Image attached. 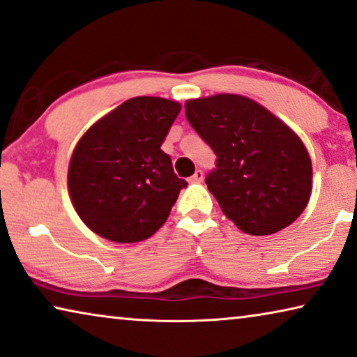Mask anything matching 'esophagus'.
<instances>
[{
    "mask_svg": "<svg viewBox=\"0 0 357 357\" xmlns=\"http://www.w3.org/2000/svg\"><path fill=\"white\" fill-rule=\"evenodd\" d=\"M190 183H202L203 181V172L202 169H197V172L194 173V176H190Z\"/></svg>",
    "mask_w": 357,
    "mask_h": 357,
    "instance_id": "esophagus-1",
    "label": "esophagus"
}]
</instances>
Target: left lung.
I'll return each mask as SVG.
<instances>
[{"label": "left lung", "mask_w": 357, "mask_h": 357, "mask_svg": "<svg viewBox=\"0 0 357 357\" xmlns=\"http://www.w3.org/2000/svg\"><path fill=\"white\" fill-rule=\"evenodd\" d=\"M184 107L216 154L205 183L236 227L270 235L301 216L311 194V160L286 123L241 95L189 100Z\"/></svg>", "instance_id": "left-lung-1"}]
</instances>
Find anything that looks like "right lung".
Instances as JSON below:
<instances>
[{
    "label": "right lung",
    "mask_w": 357,
    "mask_h": 357,
    "mask_svg": "<svg viewBox=\"0 0 357 357\" xmlns=\"http://www.w3.org/2000/svg\"><path fill=\"white\" fill-rule=\"evenodd\" d=\"M176 101L137 97L90 127L68 169V189L90 230L116 243L149 238L188 188L160 149L179 114Z\"/></svg>",
    "instance_id": "right-lung-1"
}]
</instances>
